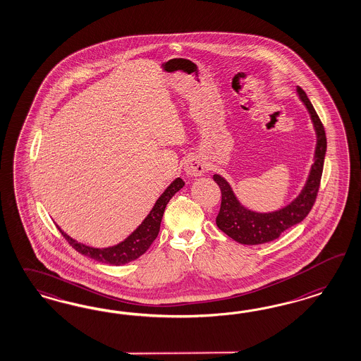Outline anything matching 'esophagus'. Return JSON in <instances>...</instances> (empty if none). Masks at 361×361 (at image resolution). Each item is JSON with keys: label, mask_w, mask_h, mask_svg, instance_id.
<instances>
[{"label": "esophagus", "mask_w": 361, "mask_h": 361, "mask_svg": "<svg viewBox=\"0 0 361 361\" xmlns=\"http://www.w3.org/2000/svg\"><path fill=\"white\" fill-rule=\"evenodd\" d=\"M207 166H205V161L198 156V154H189L186 157L185 163H184V171L188 176L190 177H197L201 176L205 172Z\"/></svg>", "instance_id": "1"}]
</instances>
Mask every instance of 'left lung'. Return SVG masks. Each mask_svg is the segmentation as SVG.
Here are the masks:
<instances>
[{"instance_id":"1","label":"left lung","mask_w":361,"mask_h":361,"mask_svg":"<svg viewBox=\"0 0 361 361\" xmlns=\"http://www.w3.org/2000/svg\"><path fill=\"white\" fill-rule=\"evenodd\" d=\"M298 95L305 103L311 115V121L314 123V128L317 132V149L314 157L315 161L311 165L306 185L291 204L271 213L252 212L240 205V201L233 193L231 186L224 177L219 175L213 176L214 181L219 184L222 196L216 224L219 229L228 234L230 238L240 242L242 245H261L276 240L284 230L306 219L307 214L315 204L320 178L323 173L324 156L327 151V137L324 127L310 99L307 98L306 92L302 88L298 87Z\"/></svg>"}]
</instances>
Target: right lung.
<instances>
[{"mask_svg":"<svg viewBox=\"0 0 361 361\" xmlns=\"http://www.w3.org/2000/svg\"><path fill=\"white\" fill-rule=\"evenodd\" d=\"M185 185L183 178H176L175 181L168 186L164 190V193L159 197L156 201L152 210L149 214L145 217L139 228L131 233L126 240L111 246V247H104V249H97V247H90L78 240H73L70 235H67L63 230L58 226L62 235L65 237L66 240L77 250L78 252L86 255L91 259H95L98 262L109 263L114 266H121L126 263L131 262L142 257L144 252L149 249L152 245L153 240H156L159 231H160V224L163 219L165 207L169 202V200L175 196L176 193Z\"/></svg>","mask_w":361,"mask_h":361,"instance_id":"right-lung-1","label":"right lung"}]
</instances>
